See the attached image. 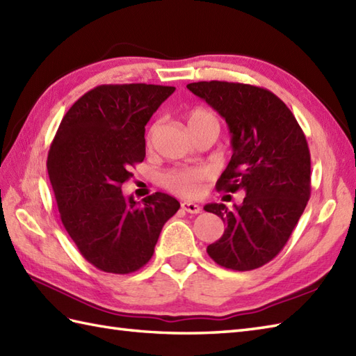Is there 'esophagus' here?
<instances>
[{"label":"esophagus","instance_id":"1","mask_svg":"<svg viewBox=\"0 0 356 356\" xmlns=\"http://www.w3.org/2000/svg\"><path fill=\"white\" fill-rule=\"evenodd\" d=\"M181 207H183V210H186L187 213H192V215H198V213H201V207L198 204H195V202H183L181 204Z\"/></svg>","mask_w":356,"mask_h":356}]
</instances>
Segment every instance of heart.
Returning <instances> with one entry per match:
<instances>
[{
    "instance_id": "b5f03b06",
    "label": "heart",
    "mask_w": 356,
    "mask_h": 356,
    "mask_svg": "<svg viewBox=\"0 0 356 356\" xmlns=\"http://www.w3.org/2000/svg\"><path fill=\"white\" fill-rule=\"evenodd\" d=\"M188 128L195 129L204 124H218V118L211 111L205 108H193L187 114ZM155 128H152V132ZM149 136V138H151ZM209 178V170L204 168H193V169H173L163 177V186L168 191L183 195V196H196L202 188V183Z\"/></svg>"
}]
</instances>
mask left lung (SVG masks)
<instances>
[{"label":"left lung","mask_w":356,"mask_h":356,"mask_svg":"<svg viewBox=\"0 0 356 356\" xmlns=\"http://www.w3.org/2000/svg\"><path fill=\"white\" fill-rule=\"evenodd\" d=\"M187 88L225 118L233 155L218 179L219 191H243L241 205L207 204L225 232L207 247L220 266L250 271L285 247L311 196V154L305 134L283 102L260 86L195 82Z\"/></svg>","instance_id":"obj_1"}]
</instances>
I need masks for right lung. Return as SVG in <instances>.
I'll return each instance as SVG.
<instances>
[{"label":"right lung","instance_id":"obj_1","mask_svg":"<svg viewBox=\"0 0 356 356\" xmlns=\"http://www.w3.org/2000/svg\"><path fill=\"white\" fill-rule=\"evenodd\" d=\"M173 86L100 85L74 102L50 146L47 169L60 220L81 254L100 271L129 274L154 254L179 202L155 192L143 204L122 184L146 156L145 126Z\"/></svg>","mask_w":356,"mask_h":356}]
</instances>
